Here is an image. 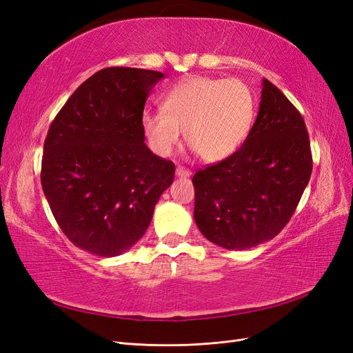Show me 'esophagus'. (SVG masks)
Masks as SVG:
<instances>
[{"mask_svg": "<svg viewBox=\"0 0 353 353\" xmlns=\"http://www.w3.org/2000/svg\"><path fill=\"white\" fill-rule=\"evenodd\" d=\"M175 174H176V176H181V178H188V176H191V172H190V170H188V169H185V168H181V166H178V168H176Z\"/></svg>", "mask_w": 353, "mask_h": 353, "instance_id": "esophagus-1", "label": "esophagus"}]
</instances>
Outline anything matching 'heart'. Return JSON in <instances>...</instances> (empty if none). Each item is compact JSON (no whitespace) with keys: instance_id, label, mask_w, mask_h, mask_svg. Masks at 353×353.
<instances>
[{"instance_id":"heart-1","label":"heart","mask_w":353,"mask_h":353,"mask_svg":"<svg viewBox=\"0 0 353 353\" xmlns=\"http://www.w3.org/2000/svg\"><path fill=\"white\" fill-rule=\"evenodd\" d=\"M254 116L253 95L237 79L191 77L170 88L162 110H145L143 132L152 152L172 154L184 140L203 162L216 163L236 153L249 135Z\"/></svg>"}]
</instances>
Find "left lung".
<instances>
[{"label":"left lung","instance_id":"1","mask_svg":"<svg viewBox=\"0 0 353 353\" xmlns=\"http://www.w3.org/2000/svg\"><path fill=\"white\" fill-rule=\"evenodd\" d=\"M312 172L303 117L268 79L243 145L193 176L194 221L213 244L244 250L274 239L290 221Z\"/></svg>","mask_w":353,"mask_h":353}]
</instances>
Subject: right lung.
Instances as JSON below:
<instances>
[{"label": "right lung", "instance_id": "obj_1", "mask_svg": "<svg viewBox=\"0 0 353 353\" xmlns=\"http://www.w3.org/2000/svg\"><path fill=\"white\" fill-rule=\"evenodd\" d=\"M165 74L108 68L85 81L52 121L41 184L59 227L101 258L130 250L150 225L175 165L144 143L148 94Z\"/></svg>", "mask_w": 353, "mask_h": 353}]
</instances>
